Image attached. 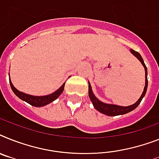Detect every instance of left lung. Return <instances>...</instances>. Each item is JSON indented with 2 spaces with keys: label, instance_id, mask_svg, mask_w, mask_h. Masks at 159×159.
I'll list each match as a JSON object with an SVG mask.
<instances>
[{
  "label": "left lung",
  "instance_id": "left-lung-1",
  "mask_svg": "<svg viewBox=\"0 0 159 159\" xmlns=\"http://www.w3.org/2000/svg\"><path fill=\"white\" fill-rule=\"evenodd\" d=\"M132 53H133L137 59L141 61V63L142 64V65L145 68V86L144 88V91L142 93V94L141 95L140 98L137 100V102L134 103V104L131 105V106L128 107H121V106H117V105H113V104H107L104 102H101L98 98H96L95 96L94 95L93 92L91 90V86H90V84L89 83V97H90V100H91L92 103L94 105V108L96 110H98L99 112L102 113V114H105L107 116H120V115H124L126 114V113H129L132 111H133L134 109L137 107L138 105L140 104V102H141V100L143 98L144 96L145 95V93H146V90H147V86H148V79H147V68L145 66V63H144V61L142 59L141 55L139 53L134 51L133 49L130 50Z\"/></svg>",
  "mask_w": 159,
  "mask_h": 159
}]
</instances>
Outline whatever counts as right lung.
<instances>
[{
	"mask_svg": "<svg viewBox=\"0 0 159 159\" xmlns=\"http://www.w3.org/2000/svg\"><path fill=\"white\" fill-rule=\"evenodd\" d=\"M9 84H10L12 90L14 91V94L18 96V98H21V99L23 100V101H25V102H28L29 104L32 105V106L43 107L45 106V105L47 104H48L50 102H52V101H54L55 99H57V98L61 95V93H62L64 90L65 83H64L57 91H55L52 94L45 96H32L30 95V94H24L22 92H20L19 90H18L15 87H14V85L12 84L10 79H9Z\"/></svg>",
	"mask_w": 159,
	"mask_h": 159,
	"instance_id": "right-lung-1",
	"label": "right lung"
}]
</instances>
